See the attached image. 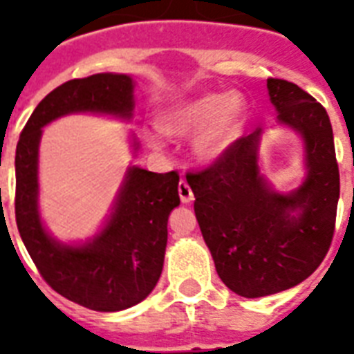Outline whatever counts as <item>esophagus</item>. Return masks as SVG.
Returning a JSON list of instances; mask_svg holds the SVG:
<instances>
[{
    "instance_id": "esophagus-1",
    "label": "esophagus",
    "mask_w": 354,
    "mask_h": 354,
    "mask_svg": "<svg viewBox=\"0 0 354 354\" xmlns=\"http://www.w3.org/2000/svg\"><path fill=\"white\" fill-rule=\"evenodd\" d=\"M178 194H180V200H182V204H189V202H193L194 200V194L189 187V183L185 180L178 183Z\"/></svg>"
}]
</instances>
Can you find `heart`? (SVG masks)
<instances>
[{"label":"heart","instance_id":"heart-1","mask_svg":"<svg viewBox=\"0 0 354 354\" xmlns=\"http://www.w3.org/2000/svg\"><path fill=\"white\" fill-rule=\"evenodd\" d=\"M248 102L241 93H204L172 104L161 118L169 136H193V154L202 163L224 160L244 133ZM152 147H161L163 133L147 136Z\"/></svg>","mask_w":354,"mask_h":354}]
</instances>
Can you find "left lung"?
I'll return each mask as SVG.
<instances>
[{"label":"left lung","mask_w":354,"mask_h":354,"mask_svg":"<svg viewBox=\"0 0 354 354\" xmlns=\"http://www.w3.org/2000/svg\"><path fill=\"white\" fill-rule=\"evenodd\" d=\"M277 124L303 141L305 178L279 193L259 167L263 128L239 139L224 158L187 174L194 213L222 283L242 297H264L299 285L324 261L335 233L340 172L329 115L288 80L268 79Z\"/></svg>","instance_id":"1"}]
</instances>
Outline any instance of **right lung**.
<instances>
[{"mask_svg":"<svg viewBox=\"0 0 354 354\" xmlns=\"http://www.w3.org/2000/svg\"><path fill=\"white\" fill-rule=\"evenodd\" d=\"M133 79L122 73H97L73 79L53 90L35 108L16 147V224L41 277L57 290L91 310L118 313L143 301L163 270L167 222L180 205L178 172L128 167L112 213L84 242H62L40 216L38 150L44 127L69 113H97L130 121ZM139 143L132 133V150Z\"/></svg>","mask_w":354,"mask_h":354,"instance_id":"add662e5","label":"right lung"}]
</instances>
